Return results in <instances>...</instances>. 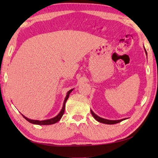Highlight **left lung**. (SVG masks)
<instances>
[{
    "instance_id": "left-lung-1",
    "label": "left lung",
    "mask_w": 158,
    "mask_h": 158,
    "mask_svg": "<svg viewBox=\"0 0 158 158\" xmlns=\"http://www.w3.org/2000/svg\"><path fill=\"white\" fill-rule=\"evenodd\" d=\"M145 53L147 55V51L146 49L145 48ZM90 111H91V113L92 116L94 117V118L96 119V121H98V122H100V123H106V124H115V123H119L121 122H122L123 120H125L126 119H119V120H109V119H104V118H102V117H100L99 116L96 115V114L94 113L92 110H90Z\"/></svg>"
}]
</instances>
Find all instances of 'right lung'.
I'll list each match as a JSON object with an SVG mask.
<instances>
[{
    "label": "right lung",
    "instance_id": "right-lung-1",
    "mask_svg": "<svg viewBox=\"0 0 158 158\" xmlns=\"http://www.w3.org/2000/svg\"><path fill=\"white\" fill-rule=\"evenodd\" d=\"M73 90V89L69 90V91L67 92V94L66 96V98L64 99V103H63V106H62V110H60V112L59 113V114L58 115H56L55 117H53V118H52V119H46V120H43V121H39V120H33V119H28L27 118V117H25L24 115H23L22 114V116L24 117V118L28 121V122H29L30 123H33V124H37V125H51V124H53V123H56V122H59V121L60 120V119L62 118V117L64 113V110H65V104H66V100H68L69 97V94H70V92H71Z\"/></svg>",
    "mask_w": 158,
    "mask_h": 158
}]
</instances>
